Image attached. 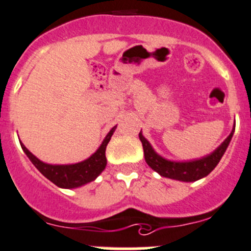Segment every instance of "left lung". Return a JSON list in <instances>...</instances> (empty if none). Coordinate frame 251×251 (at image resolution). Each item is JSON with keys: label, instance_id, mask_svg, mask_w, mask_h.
<instances>
[{"label": "left lung", "instance_id": "8db88e82", "mask_svg": "<svg viewBox=\"0 0 251 251\" xmlns=\"http://www.w3.org/2000/svg\"><path fill=\"white\" fill-rule=\"evenodd\" d=\"M233 133H234V129L231 130L229 137L211 155L202 157L200 160L186 161V163L170 161V160H166L160 156V155H157L151 148V145L149 144V142L143 137L142 132L139 133V139L143 144V149H144L145 161H147V164L152 170L159 173L164 177L191 182V181H197L200 178L207 176L218 165L219 160L222 159L223 154L226 152V148H228L229 143H230Z\"/></svg>", "mask_w": 251, "mask_h": 251}]
</instances>
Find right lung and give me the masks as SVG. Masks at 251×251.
Instances as JSON below:
<instances>
[{"mask_svg": "<svg viewBox=\"0 0 251 251\" xmlns=\"http://www.w3.org/2000/svg\"><path fill=\"white\" fill-rule=\"evenodd\" d=\"M116 127L112 128L111 132L104 138L101 147L97 149L94 155L88 157L85 161H81L77 164H71V165H50L40 161L39 159L34 156L27 148L21 144L23 151L27 154L33 165L52 183H55L58 187L63 188H75L78 186H82L85 183L94 181L102 171L104 170L107 165L106 160V148L108 142L111 140Z\"/></svg>", "mask_w": 251, "mask_h": 251, "instance_id": "obj_1", "label": "right lung"}]
</instances>
